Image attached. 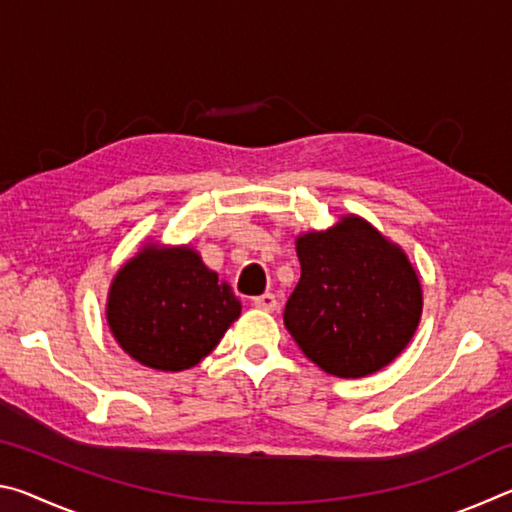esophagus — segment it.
<instances>
[{"label": "esophagus", "mask_w": 512, "mask_h": 512, "mask_svg": "<svg viewBox=\"0 0 512 512\" xmlns=\"http://www.w3.org/2000/svg\"><path fill=\"white\" fill-rule=\"evenodd\" d=\"M253 307L255 309H262V311H275L277 300H275L273 293H264V296L253 298Z\"/></svg>", "instance_id": "esophagus-1"}]
</instances>
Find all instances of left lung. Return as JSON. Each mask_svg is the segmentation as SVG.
Instances as JSON below:
<instances>
[{
  "label": "left lung",
  "mask_w": 512,
  "mask_h": 512,
  "mask_svg": "<svg viewBox=\"0 0 512 512\" xmlns=\"http://www.w3.org/2000/svg\"><path fill=\"white\" fill-rule=\"evenodd\" d=\"M300 280L284 307L293 341L327 375L359 379L411 343L422 284L404 250L357 214L296 237Z\"/></svg>",
  "instance_id": "left-lung-1"
}]
</instances>
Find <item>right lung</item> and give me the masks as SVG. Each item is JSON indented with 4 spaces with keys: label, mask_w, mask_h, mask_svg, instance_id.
Masks as SVG:
<instances>
[{
    "label": "right lung",
    "mask_w": 512,
    "mask_h": 512,
    "mask_svg": "<svg viewBox=\"0 0 512 512\" xmlns=\"http://www.w3.org/2000/svg\"><path fill=\"white\" fill-rule=\"evenodd\" d=\"M241 314L230 284L196 250L144 244L112 277L106 320L128 357L180 372L201 363Z\"/></svg>",
    "instance_id": "add662e5"
}]
</instances>
